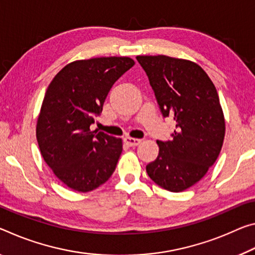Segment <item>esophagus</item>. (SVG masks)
Returning <instances> with one entry per match:
<instances>
[{
  "label": "esophagus",
  "instance_id": "1",
  "mask_svg": "<svg viewBox=\"0 0 255 255\" xmlns=\"http://www.w3.org/2000/svg\"><path fill=\"white\" fill-rule=\"evenodd\" d=\"M124 142L126 143L128 146H137V145H139L140 143H142V139L131 138V137H125Z\"/></svg>",
  "mask_w": 255,
  "mask_h": 255
}]
</instances>
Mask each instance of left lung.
Listing matches in <instances>:
<instances>
[{
    "mask_svg": "<svg viewBox=\"0 0 255 255\" xmlns=\"http://www.w3.org/2000/svg\"><path fill=\"white\" fill-rule=\"evenodd\" d=\"M163 118L176 129L159 145L147 175L169 192H183L200 181L216 162L225 138V118L215 85L199 64L167 55H138Z\"/></svg>",
    "mask_w": 255,
    "mask_h": 255,
    "instance_id": "obj_1",
    "label": "left lung"
}]
</instances>
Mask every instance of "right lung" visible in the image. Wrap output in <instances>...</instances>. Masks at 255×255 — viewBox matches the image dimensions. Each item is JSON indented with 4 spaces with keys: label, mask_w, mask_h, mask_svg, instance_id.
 <instances>
[{
    "label": "right lung",
    "mask_w": 255,
    "mask_h": 255,
    "mask_svg": "<svg viewBox=\"0 0 255 255\" xmlns=\"http://www.w3.org/2000/svg\"><path fill=\"white\" fill-rule=\"evenodd\" d=\"M134 64L127 56L78 60L62 68L48 85L36 137L44 161L74 191L91 192L115 171L123 140L90 127L113 84Z\"/></svg>",
    "instance_id": "1"
}]
</instances>
